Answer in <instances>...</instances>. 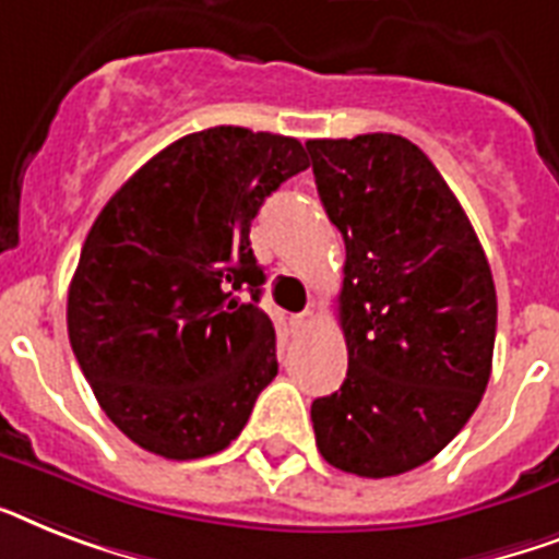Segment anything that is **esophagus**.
Returning a JSON list of instances; mask_svg holds the SVG:
<instances>
[{"instance_id":"obj_1","label":"esophagus","mask_w":559,"mask_h":559,"mask_svg":"<svg viewBox=\"0 0 559 559\" xmlns=\"http://www.w3.org/2000/svg\"><path fill=\"white\" fill-rule=\"evenodd\" d=\"M293 326L295 330H307V326L316 324V310H304V312H295L293 319Z\"/></svg>"}]
</instances>
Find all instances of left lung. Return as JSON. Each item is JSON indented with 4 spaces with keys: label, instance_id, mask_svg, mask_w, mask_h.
Wrapping results in <instances>:
<instances>
[{
    "label": "left lung",
    "instance_id": "8db88e82",
    "mask_svg": "<svg viewBox=\"0 0 559 559\" xmlns=\"http://www.w3.org/2000/svg\"><path fill=\"white\" fill-rule=\"evenodd\" d=\"M307 152L347 247V379L312 402L316 444L347 474H405L465 428L488 388L491 266L456 194L411 140L376 131L307 140Z\"/></svg>",
    "mask_w": 559,
    "mask_h": 559
}]
</instances>
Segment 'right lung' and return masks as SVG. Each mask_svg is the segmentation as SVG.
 <instances>
[{
    "label": "right lung",
    "mask_w": 559,
    "mask_h": 559,
    "mask_svg": "<svg viewBox=\"0 0 559 559\" xmlns=\"http://www.w3.org/2000/svg\"><path fill=\"white\" fill-rule=\"evenodd\" d=\"M307 166L295 138L194 131L140 166L91 226L68 338L99 407L143 451H224L278 373L249 226Z\"/></svg>",
    "instance_id": "right-lung-1"
}]
</instances>
